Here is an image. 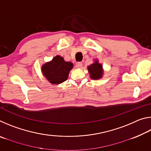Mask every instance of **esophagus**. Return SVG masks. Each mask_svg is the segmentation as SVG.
<instances>
[{"instance_id":"obj_1","label":"esophagus","mask_w":151,"mask_h":151,"mask_svg":"<svg viewBox=\"0 0 151 151\" xmlns=\"http://www.w3.org/2000/svg\"><path fill=\"white\" fill-rule=\"evenodd\" d=\"M76 68H82V66H83V63L81 62H78L76 63Z\"/></svg>"}]
</instances>
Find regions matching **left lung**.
<instances>
[{
    "label": "left lung",
    "instance_id": "left-lung-1",
    "mask_svg": "<svg viewBox=\"0 0 151 151\" xmlns=\"http://www.w3.org/2000/svg\"><path fill=\"white\" fill-rule=\"evenodd\" d=\"M88 70L89 73L91 74V78L92 79H99L102 77L103 72L102 69V65L99 64L97 61L89 66Z\"/></svg>",
    "mask_w": 151,
    "mask_h": 151
}]
</instances>
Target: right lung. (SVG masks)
Wrapping results in <instances>:
<instances>
[{
    "label": "right lung",
    "instance_id": "right-lung-1",
    "mask_svg": "<svg viewBox=\"0 0 151 151\" xmlns=\"http://www.w3.org/2000/svg\"><path fill=\"white\" fill-rule=\"evenodd\" d=\"M73 66V63L65 62L63 57L57 56L51 62L43 65L42 70L50 83L59 84L66 81Z\"/></svg>",
    "mask_w": 151,
    "mask_h": 151
}]
</instances>
